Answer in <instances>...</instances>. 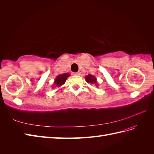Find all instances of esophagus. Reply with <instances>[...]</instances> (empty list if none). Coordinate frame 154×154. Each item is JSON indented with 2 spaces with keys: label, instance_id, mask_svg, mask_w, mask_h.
I'll return each instance as SVG.
<instances>
[{
  "label": "esophagus",
  "instance_id": "1",
  "mask_svg": "<svg viewBox=\"0 0 154 154\" xmlns=\"http://www.w3.org/2000/svg\"><path fill=\"white\" fill-rule=\"evenodd\" d=\"M80 72H74L72 74L74 75V76H78V75H80Z\"/></svg>",
  "mask_w": 154,
  "mask_h": 154
}]
</instances>
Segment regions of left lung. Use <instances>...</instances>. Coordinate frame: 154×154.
I'll use <instances>...</instances> for the list:
<instances>
[{
  "label": "left lung",
  "mask_w": 154,
  "mask_h": 154,
  "mask_svg": "<svg viewBox=\"0 0 154 154\" xmlns=\"http://www.w3.org/2000/svg\"><path fill=\"white\" fill-rule=\"evenodd\" d=\"M86 80L88 83H91L92 84H96L97 81H96V78H95V76H92V75H88L87 76H86Z\"/></svg>",
  "instance_id": "left-lung-1"
}]
</instances>
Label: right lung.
<instances>
[{
    "mask_svg": "<svg viewBox=\"0 0 154 154\" xmlns=\"http://www.w3.org/2000/svg\"><path fill=\"white\" fill-rule=\"evenodd\" d=\"M70 76L69 74L66 73V74H60L58 76L55 80H54V87H60L63 85L67 79V78Z\"/></svg>",
    "mask_w": 154,
    "mask_h": 154,
    "instance_id": "add662e5",
    "label": "right lung"
}]
</instances>
